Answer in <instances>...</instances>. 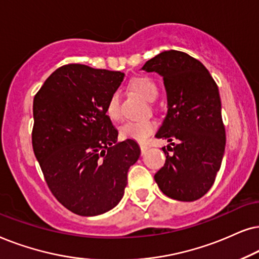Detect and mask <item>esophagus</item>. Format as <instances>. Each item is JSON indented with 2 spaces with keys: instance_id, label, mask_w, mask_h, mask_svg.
Masks as SVG:
<instances>
[{
  "instance_id": "obj_1",
  "label": "esophagus",
  "mask_w": 259,
  "mask_h": 259,
  "mask_svg": "<svg viewBox=\"0 0 259 259\" xmlns=\"http://www.w3.org/2000/svg\"><path fill=\"white\" fill-rule=\"evenodd\" d=\"M140 149H141V153L144 154L146 151L149 149V147L147 146V144H143V143H140Z\"/></svg>"
}]
</instances>
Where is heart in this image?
Wrapping results in <instances>:
<instances>
[{
    "instance_id": "1",
    "label": "heart",
    "mask_w": 259,
    "mask_h": 259,
    "mask_svg": "<svg viewBox=\"0 0 259 259\" xmlns=\"http://www.w3.org/2000/svg\"><path fill=\"white\" fill-rule=\"evenodd\" d=\"M129 88L132 91L141 96L148 102H154L158 96V88L154 80L147 77H139L130 81ZM105 113L111 120L119 118V95L113 92L110 96L105 105ZM156 124L151 119L135 120V122L124 123L119 129V134L123 139H130L137 142H144L148 136L154 133Z\"/></svg>"
}]
</instances>
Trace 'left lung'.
<instances>
[{
	"label": "left lung",
	"mask_w": 259,
	"mask_h": 259,
	"mask_svg": "<svg viewBox=\"0 0 259 259\" xmlns=\"http://www.w3.org/2000/svg\"><path fill=\"white\" fill-rule=\"evenodd\" d=\"M142 70L163 77L168 111L156 137L173 146L162 148L165 162L154 179L169 198L194 201L214 184L225 150L218 86L204 65L180 51L162 52Z\"/></svg>",
	"instance_id": "obj_1"
}]
</instances>
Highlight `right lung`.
<instances>
[{
  "label": "right lung",
  "instance_id": "1",
  "mask_svg": "<svg viewBox=\"0 0 259 259\" xmlns=\"http://www.w3.org/2000/svg\"><path fill=\"white\" fill-rule=\"evenodd\" d=\"M123 78L119 71L68 64L55 70L34 97V154L52 194L78 215L115 207L127 170L140 157L134 140L117 143L118 132L105 113Z\"/></svg>",
  "mask_w": 259,
  "mask_h": 259
}]
</instances>
